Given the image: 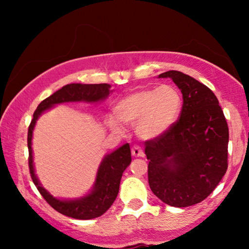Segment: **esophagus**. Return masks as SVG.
Here are the masks:
<instances>
[{"label": "esophagus", "instance_id": "esophagus-1", "mask_svg": "<svg viewBox=\"0 0 249 249\" xmlns=\"http://www.w3.org/2000/svg\"><path fill=\"white\" fill-rule=\"evenodd\" d=\"M131 154L135 158H139V156H144V152H142V149L138 145H135L131 148Z\"/></svg>", "mask_w": 249, "mask_h": 249}]
</instances>
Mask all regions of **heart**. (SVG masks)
Returning a JSON list of instances; mask_svg holds the SVG:
<instances>
[{"instance_id":"b5f03b06","label":"heart","mask_w":249,"mask_h":249,"mask_svg":"<svg viewBox=\"0 0 249 249\" xmlns=\"http://www.w3.org/2000/svg\"><path fill=\"white\" fill-rule=\"evenodd\" d=\"M182 107L180 91L171 85L144 88L127 95L115 107L118 118H108L112 130L121 132L124 122L137 125V134L142 139H153L168 131L178 120Z\"/></svg>"}]
</instances>
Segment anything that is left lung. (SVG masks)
Wrapping results in <instances>:
<instances>
[{
    "label": "left lung",
    "mask_w": 249,
    "mask_h": 249,
    "mask_svg": "<svg viewBox=\"0 0 249 249\" xmlns=\"http://www.w3.org/2000/svg\"><path fill=\"white\" fill-rule=\"evenodd\" d=\"M159 77L171 78L181 90L183 103L176 124L145 142L148 183L163 203L192 206L205 199L226 175L229 128L209 87L176 70Z\"/></svg>",
    "instance_id": "obj_1"
}]
</instances>
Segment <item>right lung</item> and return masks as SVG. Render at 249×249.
Segmentation results:
<instances>
[{"mask_svg":"<svg viewBox=\"0 0 249 249\" xmlns=\"http://www.w3.org/2000/svg\"><path fill=\"white\" fill-rule=\"evenodd\" d=\"M110 85L107 84H70L63 86L55 93L42 101L34 112L33 120L28 128V164L29 172L33 182L38 189L43 198L57 212L69 217L78 220H89L101 216L110 209L112 204L117 198L120 187V180L122 173L131 162V152L129 144H124L111 154L105 156L103 162L98 168L96 182L90 194L83 198L74 200H61L54 198L45 189L40 186L35 176L33 165V151H32V137L33 129L35 127L36 120L40 114L53 105L64 103V102H98L104 100L110 94Z\"/></svg>","mask_w":249,"mask_h":249,"instance_id":"right-lung-1","label":"right lung"}]
</instances>
